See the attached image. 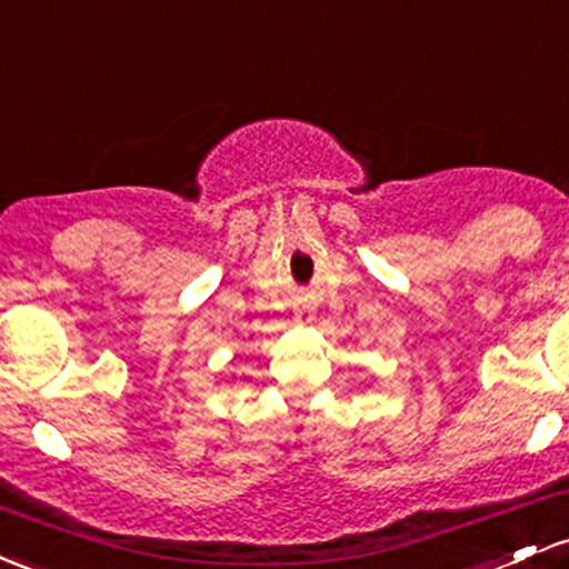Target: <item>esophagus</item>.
<instances>
[{"label": "esophagus", "mask_w": 569, "mask_h": 569, "mask_svg": "<svg viewBox=\"0 0 569 569\" xmlns=\"http://www.w3.org/2000/svg\"><path fill=\"white\" fill-rule=\"evenodd\" d=\"M302 321H310V316H308V313H302Z\"/></svg>", "instance_id": "esophagus-1"}]
</instances>
